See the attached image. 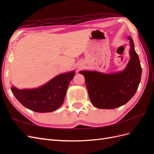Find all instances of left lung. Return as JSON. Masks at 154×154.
I'll return each instance as SVG.
<instances>
[{
  "instance_id": "8db88e82",
  "label": "left lung",
  "mask_w": 154,
  "mask_h": 154,
  "mask_svg": "<svg viewBox=\"0 0 154 154\" xmlns=\"http://www.w3.org/2000/svg\"><path fill=\"white\" fill-rule=\"evenodd\" d=\"M130 40V59L122 72L105 74L82 71L85 77L89 98L95 107L102 109H116L125 105L136 94L141 81L142 68L134 49L132 38Z\"/></svg>"
}]
</instances>
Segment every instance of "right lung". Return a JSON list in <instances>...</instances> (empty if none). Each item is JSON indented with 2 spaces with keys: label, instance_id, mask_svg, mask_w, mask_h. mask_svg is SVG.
I'll return each mask as SVG.
<instances>
[{
  "label": "right lung",
  "instance_id": "1",
  "mask_svg": "<svg viewBox=\"0 0 154 154\" xmlns=\"http://www.w3.org/2000/svg\"><path fill=\"white\" fill-rule=\"evenodd\" d=\"M75 75L71 71L55 76L45 85L33 89H18L14 86L11 91L20 103L36 112H51L63 104L70 82Z\"/></svg>",
  "mask_w": 154,
  "mask_h": 154
}]
</instances>
